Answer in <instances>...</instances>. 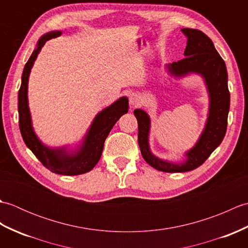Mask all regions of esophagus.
Masks as SVG:
<instances>
[{
    "instance_id": "34e87169",
    "label": "esophagus",
    "mask_w": 248,
    "mask_h": 248,
    "mask_svg": "<svg viewBox=\"0 0 248 248\" xmlns=\"http://www.w3.org/2000/svg\"><path fill=\"white\" fill-rule=\"evenodd\" d=\"M129 102L132 107H138V105L143 102V98H141L139 93H132L129 97Z\"/></svg>"
}]
</instances>
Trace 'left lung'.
<instances>
[{"instance_id":"left-lung-1","label":"left lung","mask_w":248,"mask_h":248,"mask_svg":"<svg viewBox=\"0 0 248 248\" xmlns=\"http://www.w3.org/2000/svg\"><path fill=\"white\" fill-rule=\"evenodd\" d=\"M187 38L184 59L165 66L167 73L176 78L198 75L203 78L209 94V112L198 140L186 151L180 162L163 160L152 154L149 145L150 117L144 109H134L139 124V145L141 155L150 166L165 172H184L195 170L208 159L224 140L230 108L228 75L225 62L212 40L199 30L182 29Z\"/></svg>"}]
</instances>
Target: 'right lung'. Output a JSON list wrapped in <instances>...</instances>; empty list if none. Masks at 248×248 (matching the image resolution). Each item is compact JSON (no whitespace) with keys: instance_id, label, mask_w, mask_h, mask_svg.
I'll return each instance as SVG.
<instances>
[{"instance_id":"1","label":"right lung","mask_w":248,"mask_h":248,"mask_svg":"<svg viewBox=\"0 0 248 248\" xmlns=\"http://www.w3.org/2000/svg\"><path fill=\"white\" fill-rule=\"evenodd\" d=\"M62 35V31H52L43 35L37 41L36 48L26 62L21 78V86L18 93L19 127L25 145L36 155L45 167L52 172L65 176L82 175L91 171L101 157L104 141L110 130L121 116L127 114L129 100L121 97L103 108L93 118L86 134L75 149H68V146L52 148L45 145L35 133L31 123V116L29 107V78L34 62L39 52L49 39Z\"/></svg>"}]
</instances>
